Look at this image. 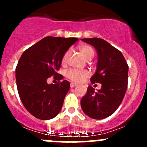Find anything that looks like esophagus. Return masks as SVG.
<instances>
[{
	"instance_id": "1",
	"label": "esophagus",
	"mask_w": 147,
	"mask_h": 147,
	"mask_svg": "<svg viewBox=\"0 0 147 147\" xmlns=\"http://www.w3.org/2000/svg\"><path fill=\"white\" fill-rule=\"evenodd\" d=\"M75 86H77V84H75V83H73V82L70 83V87H71V88H73V87H75Z\"/></svg>"
}]
</instances>
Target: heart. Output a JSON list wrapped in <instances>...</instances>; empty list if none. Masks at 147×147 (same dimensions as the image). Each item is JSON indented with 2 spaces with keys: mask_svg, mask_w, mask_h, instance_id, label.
<instances>
[{
  "mask_svg": "<svg viewBox=\"0 0 147 147\" xmlns=\"http://www.w3.org/2000/svg\"><path fill=\"white\" fill-rule=\"evenodd\" d=\"M79 50L82 55L87 60H90L93 58L94 56V50L92 47L90 45H83L79 47ZM71 51L68 50L66 51L63 55V59H62V63L65 64L67 60L68 57L70 55ZM90 73L87 70H80V69H70L66 72V77L69 80L74 82H80L84 80V79L89 77Z\"/></svg>",
  "mask_w": 147,
  "mask_h": 147,
  "instance_id": "heart-1",
  "label": "heart"
}]
</instances>
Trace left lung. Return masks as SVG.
<instances>
[{
  "label": "left lung",
  "mask_w": 147,
  "mask_h": 147,
  "mask_svg": "<svg viewBox=\"0 0 147 147\" xmlns=\"http://www.w3.org/2000/svg\"><path fill=\"white\" fill-rule=\"evenodd\" d=\"M98 55L97 71L91 78L92 84L101 83L102 88L94 91L89 86L81 100V107L92 119H102L112 115L121 105L128 85V69L122 53L102 38H84Z\"/></svg>",
  "instance_id": "obj_1"
}]
</instances>
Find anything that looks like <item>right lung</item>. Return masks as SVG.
I'll return each instance as SVG.
<instances>
[{"instance_id": "1", "label": "right lung", "mask_w": 147, "mask_h": 147, "mask_svg": "<svg viewBox=\"0 0 147 147\" xmlns=\"http://www.w3.org/2000/svg\"><path fill=\"white\" fill-rule=\"evenodd\" d=\"M76 38L45 37L25 50L16 68L18 92L28 112L42 120L54 118L60 112L69 91L68 81L60 82L63 75L57 71L69 47ZM54 76L59 81L48 85L47 80Z\"/></svg>"}]
</instances>
